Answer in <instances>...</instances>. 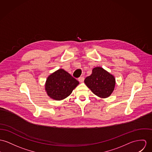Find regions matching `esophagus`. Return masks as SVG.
I'll use <instances>...</instances> for the list:
<instances>
[{
	"instance_id": "obj_1",
	"label": "esophagus",
	"mask_w": 152,
	"mask_h": 152,
	"mask_svg": "<svg viewBox=\"0 0 152 152\" xmlns=\"http://www.w3.org/2000/svg\"><path fill=\"white\" fill-rule=\"evenodd\" d=\"M84 77H83V76H81V77H79V78H78V80H79V82H83V81H84Z\"/></svg>"
}]
</instances>
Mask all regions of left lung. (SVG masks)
Listing matches in <instances>:
<instances>
[{"instance_id": "left-lung-1", "label": "left lung", "mask_w": 152, "mask_h": 152, "mask_svg": "<svg viewBox=\"0 0 152 152\" xmlns=\"http://www.w3.org/2000/svg\"><path fill=\"white\" fill-rule=\"evenodd\" d=\"M84 83L94 94L106 98L114 90L115 79L103 68L96 67L93 69L92 74L85 79Z\"/></svg>"}]
</instances>
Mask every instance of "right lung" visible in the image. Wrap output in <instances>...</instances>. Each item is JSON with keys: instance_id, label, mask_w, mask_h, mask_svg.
<instances>
[{"instance_id": "add662e5", "label": "right lung", "mask_w": 152, "mask_h": 152, "mask_svg": "<svg viewBox=\"0 0 152 152\" xmlns=\"http://www.w3.org/2000/svg\"><path fill=\"white\" fill-rule=\"evenodd\" d=\"M79 83L69 73L60 69L48 77L45 88L50 98L59 101L68 97Z\"/></svg>"}]
</instances>
